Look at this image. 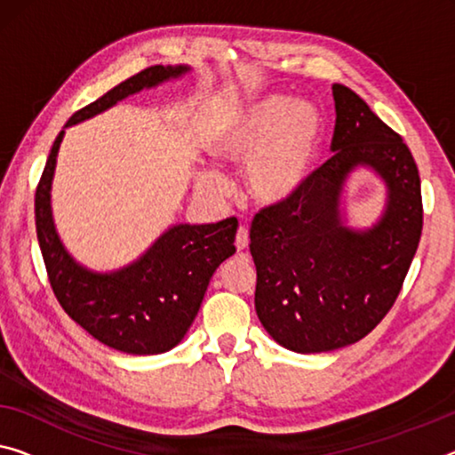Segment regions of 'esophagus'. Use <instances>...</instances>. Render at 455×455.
Returning a JSON list of instances; mask_svg holds the SVG:
<instances>
[{"mask_svg":"<svg viewBox=\"0 0 455 455\" xmlns=\"http://www.w3.org/2000/svg\"><path fill=\"white\" fill-rule=\"evenodd\" d=\"M248 242H250V237H248V229L246 228H240L237 229V234H235V248L237 250H246L248 248Z\"/></svg>","mask_w":455,"mask_h":455,"instance_id":"1","label":"esophagus"}]
</instances>
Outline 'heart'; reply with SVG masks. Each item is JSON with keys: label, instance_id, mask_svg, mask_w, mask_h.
Wrapping results in <instances>:
<instances>
[{"label": "heart", "instance_id": "b5f03b06", "mask_svg": "<svg viewBox=\"0 0 455 455\" xmlns=\"http://www.w3.org/2000/svg\"><path fill=\"white\" fill-rule=\"evenodd\" d=\"M321 142V117L309 103L286 108L272 97L228 117L209 138L207 150L223 164H246L248 193L256 201L276 205L291 199L309 179ZM195 185L207 197H221L226 180L201 171Z\"/></svg>", "mask_w": 455, "mask_h": 455}]
</instances>
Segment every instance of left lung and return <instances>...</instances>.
<instances>
[{
  "mask_svg": "<svg viewBox=\"0 0 455 455\" xmlns=\"http://www.w3.org/2000/svg\"><path fill=\"white\" fill-rule=\"evenodd\" d=\"M331 91V158L291 199L262 207L250 228L258 319L299 354L366 338L395 305L423 229L421 179L409 146L352 89L333 83ZM360 164L389 188L385 215L366 233L344 227L339 213L340 188Z\"/></svg>",
  "mask_w": 455,
  "mask_h": 455,
  "instance_id": "8db88e82",
  "label": "left lung"
}]
</instances>
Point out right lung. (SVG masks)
Masks as SVG:
<instances>
[{
  "mask_svg": "<svg viewBox=\"0 0 455 455\" xmlns=\"http://www.w3.org/2000/svg\"><path fill=\"white\" fill-rule=\"evenodd\" d=\"M188 67L155 65L75 111L67 125L93 117L138 91L185 75ZM65 132L54 140L34 197L36 235L48 281L67 315L83 330L125 354H163L179 344L197 315L209 278L235 251L237 220L171 228L144 256L116 272H93L76 264L62 246L51 212L54 164Z\"/></svg>",
  "mask_w": 455,
  "mask_h": 455,
  "instance_id": "add662e5",
  "label": "right lung"
}]
</instances>
